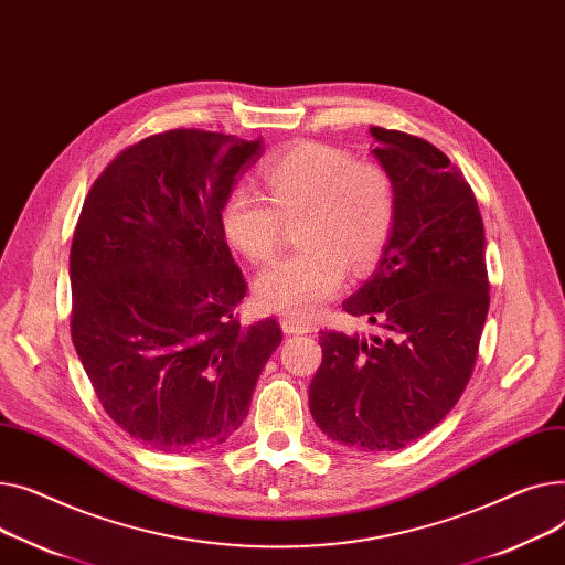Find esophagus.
Segmentation results:
<instances>
[{
  "label": "esophagus",
  "instance_id": "obj_1",
  "mask_svg": "<svg viewBox=\"0 0 565 565\" xmlns=\"http://www.w3.org/2000/svg\"><path fill=\"white\" fill-rule=\"evenodd\" d=\"M280 326L285 333L289 335H303V333H312V323L303 321V319H296V317H282Z\"/></svg>",
  "mask_w": 565,
  "mask_h": 565
}]
</instances>
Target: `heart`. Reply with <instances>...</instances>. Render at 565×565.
Segmentation results:
<instances>
[{
    "instance_id": "heart-1",
    "label": "heart",
    "mask_w": 565,
    "mask_h": 565,
    "mask_svg": "<svg viewBox=\"0 0 565 565\" xmlns=\"http://www.w3.org/2000/svg\"><path fill=\"white\" fill-rule=\"evenodd\" d=\"M259 175L271 205L248 186L230 189L218 225L230 248L255 264L271 262L285 225H298L306 248L255 280L262 310L285 317H315L353 274L381 262L394 232L396 193L376 163L315 141L296 143L267 157Z\"/></svg>"
}]
</instances>
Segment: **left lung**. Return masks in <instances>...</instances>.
Returning <instances> with one entry per match:
<instances>
[{"label":"left lung","mask_w":565,"mask_h":565,"mask_svg":"<svg viewBox=\"0 0 565 565\" xmlns=\"http://www.w3.org/2000/svg\"><path fill=\"white\" fill-rule=\"evenodd\" d=\"M396 193L392 239L372 280L342 308L383 328L321 330L310 413L328 438L360 451L402 449L456 406L490 306L483 221L445 152L406 131L370 127Z\"/></svg>","instance_id":"left-lung-1"}]
</instances>
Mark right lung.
Returning a JSON list of instances; mask_svg holds the SVG:
<instances>
[{"mask_svg": "<svg viewBox=\"0 0 565 565\" xmlns=\"http://www.w3.org/2000/svg\"><path fill=\"white\" fill-rule=\"evenodd\" d=\"M262 141L169 129L93 182L71 248V335L107 415L157 451L225 443L248 415L276 319L244 326L248 285L218 225Z\"/></svg>", "mask_w": 565, "mask_h": 565, "instance_id": "right-lung-1", "label": "right lung"}]
</instances>
